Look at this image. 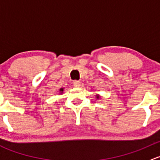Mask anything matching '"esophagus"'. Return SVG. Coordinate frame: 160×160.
<instances>
[{
  "label": "esophagus",
  "mask_w": 160,
  "mask_h": 160,
  "mask_svg": "<svg viewBox=\"0 0 160 160\" xmlns=\"http://www.w3.org/2000/svg\"><path fill=\"white\" fill-rule=\"evenodd\" d=\"M73 85L75 87H76V88H78V87H80V85H81L80 81H74Z\"/></svg>",
  "instance_id": "1"
}]
</instances>
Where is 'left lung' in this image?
Listing matches in <instances>:
<instances>
[{
  "instance_id": "1",
  "label": "left lung",
  "mask_w": 160,
  "mask_h": 160,
  "mask_svg": "<svg viewBox=\"0 0 160 160\" xmlns=\"http://www.w3.org/2000/svg\"><path fill=\"white\" fill-rule=\"evenodd\" d=\"M96 98H99V95H96Z\"/></svg>"
}]
</instances>
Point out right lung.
I'll use <instances>...</instances> for the list:
<instances>
[{
    "instance_id": "1",
    "label": "right lung",
    "mask_w": 160,
    "mask_h": 160,
    "mask_svg": "<svg viewBox=\"0 0 160 160\" xmlns=\"http://www.w3.org/2000/svg\"><path fill=\"white\" fill-rule=\"evenodd\" d=\"M64 91V88H60V90H59V92H61V93H62V92Z\"/></svg>"
}]
</instances>
